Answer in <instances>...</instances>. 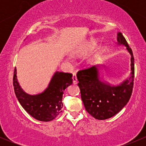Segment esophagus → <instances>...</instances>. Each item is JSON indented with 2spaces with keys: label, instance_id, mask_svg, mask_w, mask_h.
Instances as JSON below:
<instances>
[{
  "label": "esophagus",
  "instance_id": "34e87169",
  "mask_svg": "<svg viewBox=\"0 0 146 146\" xmlns=\"http://www.w3.org/2000/svg\"><path fill=\"white\" fill-rule=\"evenodd\" d=\"M73 82L74 84H76L78 83V79H77V76H76V73H73Z\"/></svg>",
  "mask_w": 146,
  "mask_h": 146
}]
</instances>
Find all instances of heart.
I'll list each match as a JSON object with an SVG mask.
<instances>
[{"label": "heart", "instance_id": "obj_1", "mask_svg": "<svg viewBox=\"0 0 146 146\" xmlns=\"http://www.w3.org/2000/svg\"><path fill=\"white\" fill-rule=\"evenodd\" d=\"M97 44H98L97 40H90L85 45V46L84 47L82 50H81V51L78 52V53H75V55L76 56H81L84 54H86L88 52L93 51V50L95 48V46H97ZM95 60H96V57H93V58H90L89 60H88V64H93L95 63Z\"/></svg>", "mask_w": 146, "mask_h": 146}]
</instances>
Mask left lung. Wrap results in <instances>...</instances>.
Wrapping results in <instances>:
<instances>
[{
  "label": "left lung",
  "mask_w": 146,
  "mask_h": 146,
  "mask_svg": "<svg viewBox=\"0 0 146 146\" xmlns=\"http://www.w3.org/2000/svg\"><path fill=\"white\" fill-rule=\"evenodd\" d=\"M117 44L126 47L130 56V72L121 84L113 85L100 77L104 65L92 66L77 73L81 98L86 111L99 120L113 117L127 104L131 97L135 77V62L132 49L121 32L117 33ZM103 77V76H102Z\"/></svg>",
  "instance_id": "obj_1"
}]
</instances>
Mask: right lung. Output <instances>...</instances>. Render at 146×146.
<instances>
[{"label": "right lung", "instance_id": "obj_1", "mask_svg": "<svg viewBox=\"0 0 146 146\" xmlns=\"http://www.w3.org/2000/svg\"><path fill=\"white\" fill-rule=\"evenodd\" d=\"M14 69V92L18 102L28 113L38 121H50L62 112V96L64 90L73 83L72 74L56 71L47 88L36 95H30L23 90L17 79Z\"/></svg>", "mask_w": 146, "mask_h": 146}]
</instances>
